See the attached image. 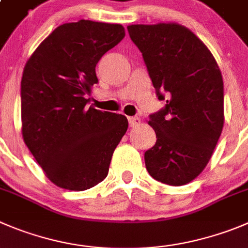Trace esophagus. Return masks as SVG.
Returning <instances> with one entry per match:
<instances>
[{
  "mask_svg": "<svg viewBox=\"0 0 248 248\" xmlns=\"http://www.w3.org/2000/svg\"><path fill=\"white\" fill-rule=\"evenodd\" d=\"M129 127H137L140 124V117H128Z\"/></svg>",
  "mask_w": 248,
  "mask_h": 248,
  "instance_id": "esophagus-1",
  "label": "esophagus"
}]
</instances>
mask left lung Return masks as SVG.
<instances>
[{
  "mask_svg": "<svg viewBox=\"0 0 248 248\" xmlns=\"http://www.w3.org/2000/svg\"><path fill=\"white\" fill-rule=\"evenodd\" d=\"M143 55L159 100L165 108L148 124L156 143L144 153L153 179L182 186L204 170L224 126V83L207 46L176 23L128 25Z\"/></svg>",
  "mask_w": 248,
  "mask_h": 248,
  "instance_id": "obj_1",
  "label": "left lung"
}]
</instances>
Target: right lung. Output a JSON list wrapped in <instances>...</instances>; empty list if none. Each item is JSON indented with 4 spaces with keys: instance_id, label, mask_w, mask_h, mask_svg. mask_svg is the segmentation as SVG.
I'll return each mask as SVG.
<instances>
[{
    "instance_id": "add662e5",
    "label": "right lung",
    "mask_w": 248,
    "mask_h": 248,
    "mask_svg": "<svg viewBox=\"0 0 248 248\" xmlns=\"http://www.w3.org/2000/svg\"><path fill=\"white\" fill-rule=\"evenodd\" d=\"M124 38L121 24L66 23L38 46L20 83L22 135L51 182L84 191L103 181L128 128L124 115L88 108L95 67Z\"/></svg>"
}]
</instances>
